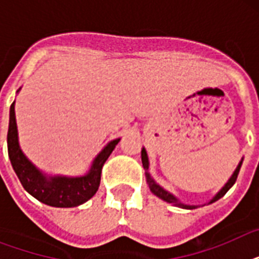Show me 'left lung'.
Segmentation results:
<instances>
[{"label":"left lung","mask_w":259,"mask_h":259,"mask_svg":"<svg viewBox=\"0 0 259 259\" xmlns=\"http://www.w3.org/2000/svg\"><path fill=\"white\" fill-rule=\"evenodd\" d=\"M141 160H142V166H144V169H145L146 183H148V185H149L152 193H154L156 196L160 197L161 200L166 201V203H170V204L175 205V207H179V208H184V209H195L197 208V207L205 205V204H187V203H183V201L179 200L173 193H170L169 191H166V189L162 188L161 185L157 184L156 180H154L153 177H152V175L149 173V157H148V153H146L145 148H142L141 150ZM242 162H243V157L241 158V161H239V164L237 165L235 170L233 172L231 177L227 180V183H226V184L223 185V187H222V188L215 193V195H213L212 199H209V201H207V204H211V203H213V201L219 200V199L225 196L226 192H227V191H229L234 184H235L238 173H239V169H241V166H242Z\"/></svg>","instance_id":"1"}]
</instances>
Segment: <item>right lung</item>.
<instances>
[{
	"mask_svg": "<svg viewBox=\"0 0 259 259\" xmlns=\"http://www.w3.org/2000/svg\"><path fill=\"white\" fill-rule=\"evenodd\" d=\"M21 89L17 90V93ZM121 138H115L95 156L89 172L83 176L48 175L42 172L26 157L18 142L17 122L14 102L10 106L8 129V153L13 170L26 192L44 204L59 208H71L86 203L97 193L101 184L102 166L109 158Z\"/></svg>",
	"mask_w": 259,
	"mask_h": 259,
	"instance_id": "right-lung-1",
	"label": "right lung"
}]
</instances>
